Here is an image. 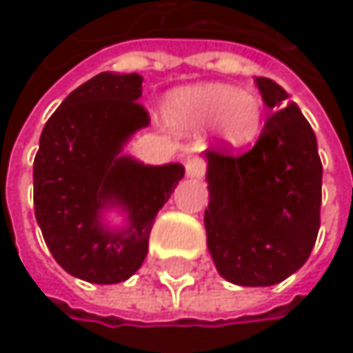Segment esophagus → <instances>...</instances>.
I'll return each instance as SVG.
<instances>
[{
    "instance_id": "1",
    "label": "esophagus",
    "mask_w": 353,
    "mask_h": 353,
    "mask_svg": "<svg viewBox=\"0 0 353 353\" xmlns=\"http://www.w3.org/2000/svg\"><path fill=\"white\" fill-rule=\"evenodd\" d=\"M206 174V163L198 157H192L185 161V176L192 177V179H202Z\"/></svg>"
}]
</instances>
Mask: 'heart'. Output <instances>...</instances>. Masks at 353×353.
<instances>
[{
    "label": "heart",
    "instance_id": "1",
    "mask_svg": "<svg viewBox=\"0 0 353 353\" xmlns=\"http://www.w3.org/2000/svg\"><path fill=\"white\" fill-rule=\"evenodd\" d=\"M163 114L179 132L210 126L219 145L241 149L253 143L263 128V102L229 83H194L170 92Z\"/></svg>",
    "mask_w": 353,
    "mask_h": 353
}]
</instances>
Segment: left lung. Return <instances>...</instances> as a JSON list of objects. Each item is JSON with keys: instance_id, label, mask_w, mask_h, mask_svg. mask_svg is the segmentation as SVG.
I'll return each mask as SVG.
<instances>
[{"instance_id": "1", "label": "left lung", "mask_w": 353, "mask_h": 353, "mask_svg": "<svg viewBox=\"0 0 353 353\" xmlns=\"http://www.w3.org/2000/svg\"><path fill=\"white\" fill-rule=\"evenodd\" d=\"M255 85L274 112L245 155L204 151V229L225 280L274 286L305 265L317 241L323 168L301 108L268 77H255Z\"/></svg>"}]
</instances>
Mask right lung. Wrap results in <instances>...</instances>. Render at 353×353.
<instances>
[{
  "label": "right lung",
  "mask_w": 353,
  "mask_h": 353,
  "mask_svg": "<svg viewBox=\"0 0 353 353\" xmlns=\"http://www.w3.org/2000/svg\"><path fill=\"white\" fill-rule=\"evenodd\" d=\"M141 94L139 73L104 71L71 92L40 134L36 223L57 263L92 284L124 282L143 265L155 216L185 172L122 153L149 126ZM110 210L125 214L122 225L107 221Z\"/></svg>",
  "instance_id": "add662e5"
}]
</instances>
